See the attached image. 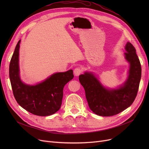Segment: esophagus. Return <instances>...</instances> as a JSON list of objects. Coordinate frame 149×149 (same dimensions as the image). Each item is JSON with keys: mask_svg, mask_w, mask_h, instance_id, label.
I'll return each mask as SVG.
<instances>
[{"mask_svg": "<svg viewBox=\"0 0 149 149\" xmlns=\"http://www.w3.org/2000/svg\"><path fill=\"white\" fill-rule=\"evenodd\" d=\"M74 72L75 76H79L83 72V69L80 67L76 68L74 70Z\"/></svg>", "mask_w": 149, "mask_h": 149, "instance_id": "obj_1", "label": "esophagus"}]
</instances>
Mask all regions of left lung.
Wrapping results in <instances>:
<instances>
[{
    "label": "left lung",
    "instance_id": "obj_1",
    "mask_svg": "<svg viewBox=\"0 0 149 149\" xmlns=\"http://www.w3.org/2000/svg\"><path fill=\"white\" fill-rule=\"evenodd\" d=\"M125 58L130 63L128 79L123 86L116 89H107L91 73L85 72L79 76L86 98L91 110L103 116L118 114L134 102L139 89L141 77V67L135 47L127 42L125 47Z\"/></svg>",
    "mask_w": 149,
    "mask_h": 149
}]
</instances>
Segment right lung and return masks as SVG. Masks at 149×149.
I'll return each instance as SVG.
<instances>
[{"label": "right lung", "mask_w": 149, "mask_h": 149, "mask_svg": "<svg viewBox=\"0 0 149 149\" xmlns=\"http://www.w3.org/2000/svg\"><path fill=\"white\" fill-rule=\"evenodd\" d=\"M20 42L15 46L9 69L14 97L21 107L31 113L42 116L52 115L61 107L64 86L74 78L73 70L54 74L35 86L24 84L19 77Z\"/></svg>", "instance_id": "obj_1"}]
</instances>
